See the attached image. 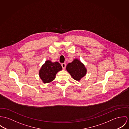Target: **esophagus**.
I'll return each instance as SVG.
<instances>
[{
  "label": "esophagus",
  "mask_w": 129,
  "mask_h": 129,
  "mask_svg": "<svg viewBox=\"0 0 129 129\" xmlns=\"http://www.w3.org/2000/svg\"><path fill=\"white\" fill-rule=\"evenodd\" d=\"M61 66H62L63 69H65V67H66V64H65V63H62V64H61Z\"/></svg>",
  "instance_id": "34e87169"
}]
</instances>
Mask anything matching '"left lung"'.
<instances>
[{"label": "left lung", "instance_id": "1", "mask_svg": "<svg viewBox=\"0 0 129 129\" xmlns=\"http://www.w3.org/2000/svg\"><path fill=\"white\" fill-rule=\"evenodd\" d=\"M66 70L76 81H80L86 74L87 70L85 65L78 59L75 58L67 64Z\"/></svg>", "mask_w": 129, "mask_h": 129}]
</instances>
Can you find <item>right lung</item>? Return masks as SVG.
<instances>
[{
  "label": "right lung",
  "instance_id": "obj_1",
  "mask_svg": "<svg viewBox=\"0 0 129 129\" xmlns=\"http://www.w3.org/2000/svg\"><path fill=\"white\" fill-rule=\"evenodd\" d=\"M62 70V67L59 62H52L48 60L39 70V77L44 84L50 83L55 79L58 72Z\"/></svg>",
  "mask_w": 129,
  "mask_h": 129
}]
</instances>
